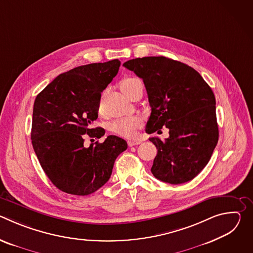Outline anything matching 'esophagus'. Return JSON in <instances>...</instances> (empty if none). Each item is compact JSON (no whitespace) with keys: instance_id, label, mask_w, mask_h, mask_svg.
I'll use <instances>...</instances> for the list:
<instances>
[{"instance_id":"34e87169","label":"esophagus","mask_w":253,"mask_h":253,"mask_svg":"<svg viewBox=\"0 0 253 253\" xmlns=\"http://www.w3.org/2000/svg\"><path fill=\"white\" fill-rule=\"evenodd\" d=\"M141 143V141L140 140H130V141H128V145L130 146V147H132V146H135V145H139V144Z\"/></svg>"}]
</instances>
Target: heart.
Instances as JSON below:
<instances>
[{"label": "heart", "mask_w": 253, "mask_h": 253, "mask_svg": "<svg viewBox=\"0 0 253 253\" xmlns=\"http://www.w3.org/2000/svg\"><path fill=\"white\" fill-rule=\"evenodd\" d=\"M141 83L140 80L136 77H126L121 80L119 83V87L121 91L129 97L131 92L135 89V87ZM141 126V119L139 117H124L113 121L110 125V129L112 132L126 138H132L136 135L137 129Z\"/></svg>", "instance_id": "obj_1"}]
</instances>
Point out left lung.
<instances>
[{
    "label": "left lung",
    "instance_id": "obj_1",
    "mask_svg": "<svg viewBox=\"0 0 253 253\" xmlns=\"http://www.w3.org/2000/svg\"><path fill=\"white\" fill-rule=\"evenodd\" d=\"M125 68L143 80L151 107L145 131L169 129L149 140L157 148L152 174L170 184L192 180L207 165L218 142L215 96L192 67L163 56L129 60Z\"/></svg>",
    "mask_w": 253,
    "mask_h": 253
}]
</instances>
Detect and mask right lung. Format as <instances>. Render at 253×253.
I'll list each match as a JSON object with an SVG mask.
<instances>
[{
    "label": "right lung",
    "mask_w": 253,
    "mask_h": 253,
    "mask_svg": "<svg viewBox=\"0 0 253 253\" xmlns=\"http://www.w3.org/2000/svg\"><path fill=\"white\" fill-rule=\"evenodd\" d=\"M118 59L79 66L54 79L36 97L31 139L51 182L61 191L89 195L109 180L127 142L115 135L86 147L85 134L101 138L103 128H90L98 118L101 93L117 75ZM93 140V139H92Z\"/></svg>",
    "instance_id": "add662e5"
}]
</instances>
